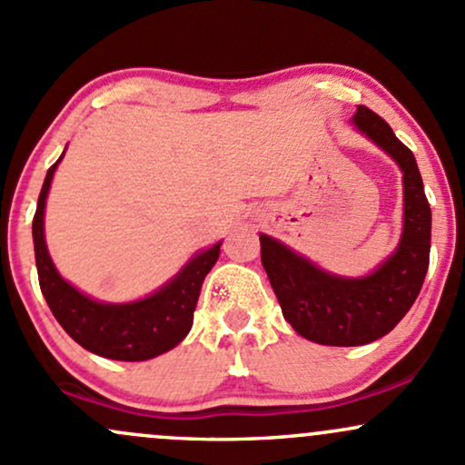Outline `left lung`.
I'll list each match as a JSON object with an SVG mask.
<instances>
[{
	"label": "left lung",
	"instance_id": "left-lung-1",
	"mask_svg": "<svg viewBox=\"0 0 465 465\" xmlns=\"http://www.w3.org/2000/svg\"><path fill=\"white\" fill-rule=\"evenodd\" d=\"M353 125L404 172V232L395 253L366 278H340L260 236V258L284 320L326 346H361L391 333L420 295L430 260V205L415 156L373 110L360 105Z\"/></svg>",
	"mask_w": 465,
	"mask_h": 465
}]
</instances>
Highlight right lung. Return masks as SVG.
Returning a JSON list of instances; mask_svg holds the SVG:
<instances>
[{
	"instance_id": "add662e5",
	"label": "right lung",
	"mask_w": 465,
	"mask_h": 465,
	"mask_svg": "<svg viewBox=\"0 0 465 465\" xmlns=\"http://www.w3.org/2000/svg\"><path fill=\"white\" fill-rule=\"evenodd\" d=\"M64 154L59 156V161ZM59 161L45 174L33 218L35 260L39 287L65 333L90 353L121 361H143L174 349L190 333L198 295L209 269L216 264L221 242L196 253L176 278L145 300L105 304L88 298L61 278L44 238V207Z\"/></svg>"
}]
</instances>
